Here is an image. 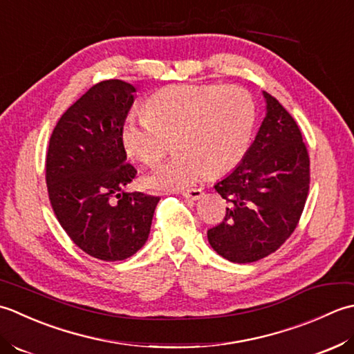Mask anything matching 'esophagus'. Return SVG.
Segmentation results:
<instances>
[{
  "label": "esophagus",
  "mask_w": 354,
  "mask_h": 354,
  "mask_svg": "<svg viewBox=\"0 0 354 354\" xmlns=\"http://www.w3.org/2000/svg\"><path fill=\"white\" fill-rule=\"evenodd\" d=\"M182 196L185 198H191V200H198L201 196H203V191L200 187H191V189H186L182 192Z\"/></svg>",
  "instance_id": "obj_1"
}]
</instances>
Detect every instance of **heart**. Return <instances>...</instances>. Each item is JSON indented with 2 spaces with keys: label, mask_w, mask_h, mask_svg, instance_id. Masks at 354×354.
Returning a JSON list of instances; mask_svg holds the SVG:
<instances>
[{
  "label": "heart",
  "mask_w": 354,
  "mask_h": 354,
  "mask_svg": "<svg viewBox=\"0 0 354 354\" xmlns=\"http://www.w3.org/2000/svg\"><path fill=\"white\" fill-rule=\"evenodd\" d=\"M255 124V105L238 85H176L157 93L147 114H129L122 143L129 156L153 167L176 140L178 153L147 177L156 189L177 191L240 163Z\"/></svg>",
  "instance_id": "1"
}]
</instances>
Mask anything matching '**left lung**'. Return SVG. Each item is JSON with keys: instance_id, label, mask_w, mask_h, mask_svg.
I'll use <instances>...</instances> for the list:
<instances>
[{"instance_id": "obj_1", "label": "left lung", "mask_w": 354, "mask_h": 354, "mask_svg": "<svg viewBox=\"0 0 354 354\" xmlns=\"http://www.w3.org/2000/svg\"><path fill=\"white\" fill-rule=\"evenodd\" d=\"M266 118L240 165L215 185L226 215L207 230L212 249L232 263L278 250L297 229L310 187V158L295 119L263 91Z\"/></svg>"}]
</instances>
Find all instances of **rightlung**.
<instances>
[{
	"label": "right lung",
	"mask_w": 354,
	"mask_h": 354,
	"mask_svg": "<svg viewBox=\"0 0 354 354\" xmlns=\"http://www.w3.org/2000/svg\"><path fill=\"white\" fill-rule=\"evenodd\" d=\"M134 93L119 79L93 85L57 120L48 143L46 182L56 218L79 249L102 261H122L147 243L160 200L124 189L137 174L120 137Z\"/></svg>",
	"instance_id": "add662e5"
}]
</instances>
